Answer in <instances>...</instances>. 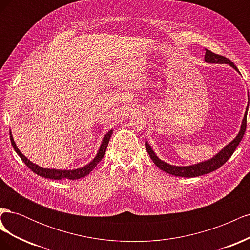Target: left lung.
<instances>
[{"instance_id": "8db88e82", "label": "left lung", "mask_w": 250, "mask_h": 250, "mask_svg": "<svg viewBox=\"0 0 250 250\" xmlns=\"http://www.w3.org/2000/svg\"><path fill=\"white\" fill-rule=\"evenodd\" d=\"M204 60L207 62L209 63H228L230 66H232L234 70H237L239 72V70L237 69V66L233 64V62L231 60H229V58H226L222 55L219 54H215L209 50H206V56H204ZM249 104V103H248ZM247 110H248V106L246 109V112L244 115L243 121H242V125H241V129L238 133V135L234 138L229 145H226L220 152L217 153L213 158H210L208 161L206 162H201L199 164H195L192 166H186V167H178V166H173V165H169L167 163H165L163 161H161L160 158L156 156V154L154 153V151L152 150V148L150 147L149 144L146 142V150L147 152L149 153L151 160L153 161V163L157 166L158 168L161 170L165 171L166 173L172 174L174 176H180V177H197L200 175H204V174H208L213 172L217 169H219L223 166L226 162L229 161V158L232 155V153L234 152V150L238 147L239 143L241 142L242 138L245 133L246 130V122H247Z\"/></svg>"}]
</instances>
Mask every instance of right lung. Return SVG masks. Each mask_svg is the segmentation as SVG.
Listing matches in <instances>:
<instances>
[{"mask_svg": "<svg viewBox=\"0 0 250 250\" xmlns=\"http://www.w3.org/2000/svg\"><path fill=\"white\" fill-rule=\"evenodd\" d=\"M111 134H112V130L108 131L106 134H105V137L103 138L102 144L100 146V149H99V151H98L96 157L92 162L87 164L86 166H84V167L79 168V169H75V170H56V169L42 168V167H40V166H37V165L33 164L32 162H30L28 158L21 152L19 148L17 147L16 143H14V141H13L11 132H10V141H11V145H12L13 149L16 150V152L20 155L21 161L26 164V166L30 170H32L34 173H36L37 175L42 176L44 178L55 179V180H60V179H64V178L73 180V179H79V178L86 176L87 174H89L95 169L98 163H99L103 158V156L105 155V151H106V148L108 146V142H109Z\"/></svg>", "mask_w": 250, "mask_h": 250, "instance_id": "1", "label": "right lung"}]
</instances>
